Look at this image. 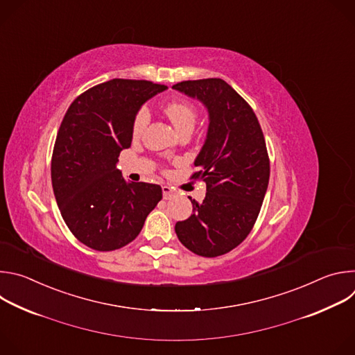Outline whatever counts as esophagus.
<instances>
[{"label":"esophagus","instance_id":"obj_1","mask_svg":"<svg viewBox=\"0 0 355 355\" xmlns=\"http://www.w3.org/2000/svg\"><path fill=\"white\" fill-rule=\"evenodd\" d=\"M163 198L164 199H171L175 193H177V191L175 189H173L171 187H168V185H163Z\"/></svg>","mask_w":355,"mask_h":355}]
</instances>
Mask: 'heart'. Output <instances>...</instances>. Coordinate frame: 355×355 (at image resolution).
Segmentation results:
<instances>
[{"label":"heart","instance_id":"obj_1","mask_svg":"<svg viewBox=\"0 0 355 355\" xmlns=\"http://www.w3.org/2000/svg\"><path fill=\"white\" fill-rule=\"evenodd\" d=\"M167 116L171 119L178 132L184 129H193L198 118L196 110L185 101H171L164 108ZM150 122V111L147 107H140L133 118L132 132L135 136H140Z\"/></svg>","mask_w":355,"mask_h":355}]
</instances>
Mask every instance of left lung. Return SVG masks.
<instances>
[{
	"label": "left lung",
	"instance_id": "8db88e82",
	"mask_svg": "<svg viewBox=\"0 0 355 355\" xmlns=\"http://www.w3.org/2000/svg\"><path fill=\"white\" fill-rule=\"evenodd\" d=\"M173 88L198 98L209 112V129L191 180L207 184L193 214L175 223L180 241L202 257L237 247L254 226L270 180V157L259 119L225 80H188Z\"/></svg>",
	"mask_w": 355,
	"mask_h": 355
}]
</instances>
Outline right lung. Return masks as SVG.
<instances>
[{
	"label": "right lung",
	"mask_w": 355,
	"mask_h": 355,
	"mask_svg": "<svg viewBox=\"0 0 355 355\" xmlns=\"http://www.w3.org/2000/svg\"><path fill=\"white\" fill-rule=\"evenodd\" d=\"M166 88L114 78L78 95L63 118L50 167L53 192L70 232L92 250L133 241L163 198L157 184L126 182L116 163L130 147L137 110Z\"/></svg>",
	"instance_id": "obj_1"
}]
</instances>
